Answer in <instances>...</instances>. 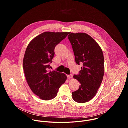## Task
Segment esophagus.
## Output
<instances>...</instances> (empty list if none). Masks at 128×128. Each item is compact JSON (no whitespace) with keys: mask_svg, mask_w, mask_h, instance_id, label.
I'll return each instance as SVG.
<instances>
[{"mask_svg":"<svg viewBox=\"0 0 128 128\" xmlns=\"http://www.w3.org/2000/svg\"><path fill=\"white\" fill-rule=\"evenodd\" d=\"M73 77L72 74H70V75H67V78H72Z\"/></svg>","mask_w":128,"mask_h":128,"instance_id":"1","label":"esophagus"}]
</instances>
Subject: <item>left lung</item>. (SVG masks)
Returning <instances> with one entry per match:
<instances>
[{
  "mask_svg": "<svg viewBox=\"0 0 128 128\" xmlns=\"http://www.w3.org/2000/svg\"><path fill=\"white\" fill-rule=\"evenodd\" d=\"M68 38L71 44L76 62L82 67L78 75H74L80 85L72 92V98L78 103H85L96 94L104 74V60L101 48L85 33H70Z\"/></svg>",
  "mask_w": 128,
  "mask_h": 128,
  "instance_id": "8db88e82",
  "label": "left lung"
}]
</instances>
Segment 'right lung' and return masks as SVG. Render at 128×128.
Here are the masks:
<instances>
[{
  "mask_svg": "<svg viewBox=\"0 0 128 128\" xmlns=\"http://www.w3.org/2000/svg\"><path fill=\"white\" fill-rule=\"evenodd\" d=\"M69 32H44L36 36L28 44L23 59V69L29 86L44 100L55 97L66 79L63 73L50 71L55 46Z\"/></svg>",
  "mask_w": 128,
  "mask_h": 128,
  "instance_id": "add662e5",
  "label": "right lung"
}]
</instances>
